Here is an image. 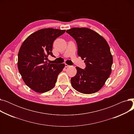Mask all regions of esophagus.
Here are the masks:
<instances>
[{
    "instance_id": "esophagus-1",
    "label": "esophagus",
    "mask_w": 134,
    "mask_h": 134,
    "mask_svg": "<svg viewBox=\"0 0 134 134\" xmlns=\"http://www.w3.org/2000/svg\"><path fill=\"white\" fill-rule=\"evenodd\" d=\"M65 67H70V66L69 65H67V64H66V63H65Z\"/></svg>"
}]
</instances>
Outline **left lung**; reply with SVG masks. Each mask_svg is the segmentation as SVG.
I'll return each mask as SVG.
<instances>
[{
    "mask_svg": "<svg viewBox=\"0 0 134 134\" xmlns=\"http://www.w3.org/2000/svg\"><path fill=\"white\" fill-rule=\"evenodd\" d=\"M66 32L75 40L78 54L86 64L85 69L76 67V74L71 79L72 87L84 94L98 92L112 71L113 58L107 41L87 27H73Z\"/></svg>",
    "mask_w": 134,
    "mask_h": 134,
    "instance_id": "obj_1",
    "label": "left lung"
}]
</instances>
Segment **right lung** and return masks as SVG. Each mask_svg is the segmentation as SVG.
Wrapping results in <instances>:
<instances>
[{
    "label": "right lung",
    "instance_id": "add662e5",
    "mask_svg": "<svg viewBox=\"0 0 134 134\" xmlns=\"http://www.w3.org/2000/svg\"><path fill=\"white\" fill-rule=\"evenodd\" d=\"M65 30L53 28L40 29L31 34L23 42L18 54V68L26 85L37 93H44L55 86L64 63H47L55 40Z\"/></svg>",
    "mask_w": 134,
    "mask_h": 134
}]
</instances>
